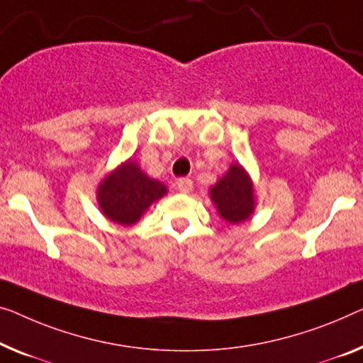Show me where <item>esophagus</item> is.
<instances>
[{
  "instance_id": "obj_1",
  "label": "esophagus",
  "mask_w": 363,
  "mask_h": 363,
  "mask_svg": "<svg viewBox=\"0 0 363 363\" xmlns=\"http://www.w3.org/2000/svg\"><path fill=\"white\" fill-rule=\"evenodd\" d=\"M176 187H177V191H179L181 194H189V192L192 191L194 184H192L191 179H189V177H181V179H177Z\"/></svg>"
}]
</instances>
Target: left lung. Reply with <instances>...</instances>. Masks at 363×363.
Returning a JSON list of instances; mask_svg holds the SVG:
<instances>
[{
	"label": "left lung",
	"instance_id": "left-lung-1",
	"mask_svg": "<svg viewBox=\"0 0 363 363\" xmlns=\"http://www.w3.org/2000/svg\"><path fill=\"white\" fill-rule=\"evenodd\" d=\"M210 194L220 216L228 223H241L252 213V184L240 164H231Z\"/></svg>",
	"mask_w": 363,
	"mask_h": 363
}]
</instances>
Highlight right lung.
Returning a JSON list of instances; mask_svg holds the SVG:
<instances>
[{"label":"right lung","mask_w":363,"mask_h":363,"mask_svg":"<svg viewBox=\"0 0 363 363\" xmlns=\"http://www.w3.org/2000/svg\"><path fill=\"white\" fill-rule=\"evenodd\" d=\"M164 194L163 184L151 179L137 164L127 161L101 182L97 200L107 218L127 226L137 223L145 210Z\"/></svg>","instance_id":"obj_1"}]
</instances>
